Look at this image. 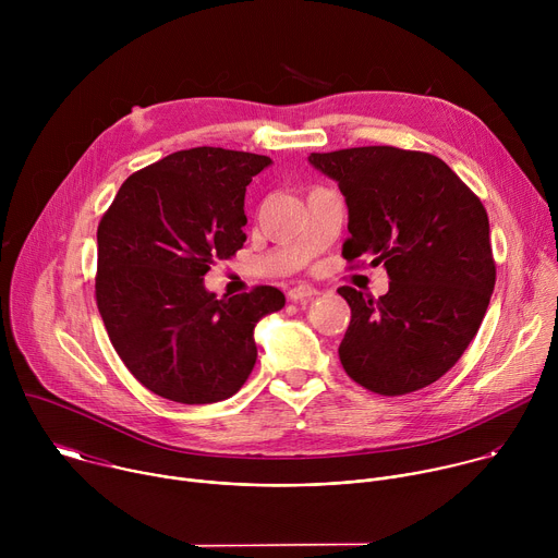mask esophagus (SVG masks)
Here are the masks:
<instances>
[{
    "mask_svg": "<svg viewBox=\"0 0 558 558\" xmlns=\"http://www.w3.org/2000/svg\"><path fill=\"white\" fill-rule=\"evenodd\" d=\"M317 291L315 287H308V284H298V287H293V289H289V300H293V302H302V300H308V298H315Z\"/></svg>",
    "mask_w": 558,
    "mask_h": 558,
    "instance_id": "esophagus-1",
    "label": "esophagus"
}]
</instances>
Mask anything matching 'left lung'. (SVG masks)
Listing matches in <instances>:
<instances>
[{
  "instance_id": "obj_1",
  "label": "left lung",
  "mask_w": 558,
  "mask_h": 558,
  "mask_svg": "<svg viewBox=\"0 0 558 558\" xmlns=\"http://www.w3.org/2000/svg\"><path fill=\"white\" fill-rule=\"evenodd\" d=\"M338 183L349 233L342 256L384 265L390 284L377 300L353 287L340 362L379 395H407L437 381L482 327L495 289L488 214L461 179L426 151L388 145L311 154Z\"/></svg>"
}]
</instances>
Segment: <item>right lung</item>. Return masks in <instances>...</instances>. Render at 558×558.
Returning <instances> with one entry per match:
<instances>
[{
    "instance_id": "1",
    "label": "right lung",
    "mask_w": 558,
    "mask_h": 558,
    "mask_svg": "<svg viewBox=\"0 0 558 558\" xmlns=\"http://www.w3.org/2000/svg\"><path fill=\"white\" fill-rule=\"evenodd\" d=\"M269 156L181 149L132 174L99 222L97 304L130 373L179 404L241 390L256 357L254 329L284 306L276 287L222 295L205 274L243 247L245 192Z\"/></svg>"
}]
</instances>
